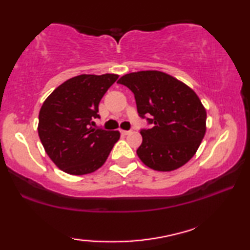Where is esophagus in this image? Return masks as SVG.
<instances>
[{
	"mask_svg": "<svg viewBox=\"0 0 250 250\" xmlns=\"http://www.w3.org/2000/svg\"><path fill=\"white\" fill-rule=\"evenodd\" d=\"M132 131H125V129H121V133L123 134V135H127V134L131 133Z\"/></svg>",
	"mask_w": 250,
	"mask_h": 250,
	"instance_id": "esophagus-1",
	"label": "esophagus"
}]
</instances>
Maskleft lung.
Instances as JSON below:
<instances>
[{"label":"left lung","instance_id":"left-lung-1","mask_svg":"<svg viewBox=\"0 0 250 250\" xmlns=\"http://www.w3.org/2000/svg\"><path fill=\"white\" fill-rule=\"evenodd\" d=\"M131 90L137 113L152 128L141 129L136 153L157 171H172L196 153L206 131V110L193 89L160 71H140L117 81Z\"/></svg>","mask_w":250,"mask_h":250}]
</instances>
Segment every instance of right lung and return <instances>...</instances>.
Instances as JSON below:
<instances>
[{
    "instance_id": "obj_1",
    "label": "right lung",
    "mask_w": 250,
    "mask_h": 250,
    "mask_svg": "<svg viewBox=\"0 0 250 250\" xmlns=\"http://www.w3.org/2000/svg\"><path fill=\"white\" fill-rule=\"evenodd\" d=\"M117 74H81L68 79L47 97L39 111L38 135L54 164L64 172L91 173L106 162L118 131L93 128L98 106Z\"/></svg>"
}]
</instances>
